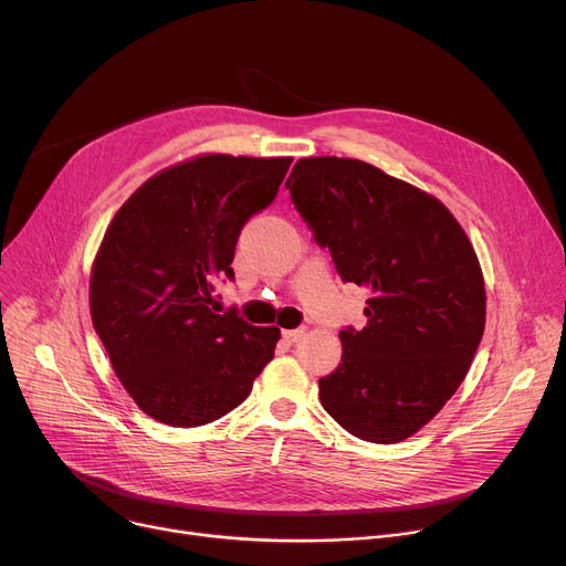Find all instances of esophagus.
I'll return each mask as SVG.
<instances>
[{
  "instance_id": "obj_1",
  "label": "esophagus",
  "mask_w": 566,
  "mask_h": 566,
  "mask_svg": "<svg viewBox=\"0 0 566 566\" xmlns=\"http://www.w3.org/2000/svg\"><path fill=\"white\" fill-rule=\"evenodd\" d=\"M282 336L286 338L289 344H295V342H300V338L305 336V329H303V327H297V329H284V332H282Z\"/></svg>"
}]
</instances>
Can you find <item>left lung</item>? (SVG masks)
Instances as JSON below:
<instances>
[{"label": "left lung", "mask_w": 566, "mask_h": 566, "mask_svg": "<svg viewBox=\"0 0 566 566\" xmlns=\"http://www.w3.org/2000/svg\"><path fill=\"white\" fill-rule=\"evenodd\" d=\"M286 188L344 282L366 286V327L338 332L344 355L318 380L350 434L398 443L458 391L484 332L480 261L437 198L359 159H300Z\"/></svg>", "instance_id": "1"}]
</instances>
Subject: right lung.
Here are the masks:
<instances>
[{"instance_id":"1","label":"right lung","mask_w":566,"mask_h":566,"mask_svg":"<svg viewBox=\"0 0 566 566\" xmlns=\"http://www.w3.org/2000/svg\"><path fill=\"white\" fill-rule=\"evenodd\" d=\"M289 166L196 157L149 177L113 216L91 273V318L123 387L159 423L224 417L273 359L277 327L209 303L218 280H234L243 224L275 200Z\"/></svg>"}]
</instances>
